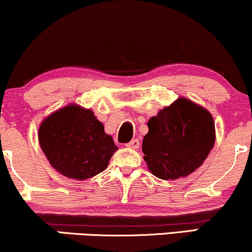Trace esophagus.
<instances>
[{"instance_id":"1","label":"esophagus","mask_w":252,"mask_h":252,"mask_svg":"<svg viewBox=\"0 0 252 252\" xmlns=\"http://www.w3.org/2000/svg\"><path fill=\"white\" fill-rule=\"evenodd\" d=\"M126 146L130 149H137L138 147H140V141L136 140V138H135V140H131L129 143H126Z\"/></svg>"}]
</instances>
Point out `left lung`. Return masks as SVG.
I'll return each instance as SVG.
<instances>
[{
  "label": "left lung",
  "instance_id": "left-lung-1",
  "mask_svg": "<svg viewBox=\"0 0 252 252\" xmlns=\"http://www.w3.org/2000/svg\"><path fill=\"white\" fill-rule=\"evenodd\" d=\"M142 152L153 175L176 180L192 174L215 146V121L209 110L185 97L149 118Z\"/></svg>",
  "mask_w": 252,
  "mask_h": 252
}]
</instances>
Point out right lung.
Here are the masks:
<instances>
[{"instance_id":"1","label":"right lung","mask_w":252,"mask_h":252,"mask_svg":"<svg viewBox=\"0 0 252 252\" xmlns=\"http://www.w3.org/2000/svg\"><path fill=\"white\" fill-rule=\"evenodd\" d=\"M39 143L51 166L74 180H86L108 167L118 149L91 109L68 104L39 126Z\"/></svg>"}]
</instances>
